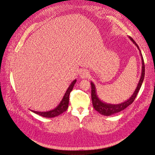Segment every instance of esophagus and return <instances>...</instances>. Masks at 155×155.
I'll use <instances>...</instances> for the list:
<instances>
[{
	"mask_svg": "<svg viewBox=\"0 0 155 155\" xmlns=\"http://www.w3.org/2000/svg\"><path fill=\"white\" fill-rule=\"evenodd\" d=\"M79 75L81 78H87L88 75V72L86 70H81L79 72Z\"/></svg>",
	"mask_w": 155,
	"mask_h": 155,
	"instance_id": "1",
	"label": "esophagus"
}]
</instances>
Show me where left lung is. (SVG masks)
I'll return each mask as SVG.
<instances>
[{
	"label": "left lung",
	"instance_id": "8db88e82",
	"mask_svg": "<svg viewBox=\"0 0 155 155\" xmlns=\"http://www.w3.org/2000/svg\"><path fill=\"white\" fill-rule=\"evenodd\" d=\"M129 38L130 39V41L137 46V48H139V50L140 51L139 46L137 45L136 42L133 40V38L129 37ZM140 54L141 56V59H142V72H141L140 78L139 83L137 84L135 91L134 92V93L133 94L132 96L130 97L129 99H128L127 101H124V103H122L120 104H107V103H104V102L101 101L99 98H98L97 94L96 88H95L94 83L93 82H91V98H92V102H93V107L94 108V109L97 111H98L100 114L104 115V116H110L111 114L119 113V112L124 110V108H126L128 106H129L130 104H131L133 103V101H134V99H135V98L137 97L138 92H139V91L140 90L141 85L143 84L144 77V71H145V68H144V62L143 60V57L142 54H141L140 51Z\"/></svg>",
	"mask_w": 155,
	"mask_h": 155
}]
</instances>
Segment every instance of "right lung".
I'll list each match as a JSON object with an SVG mask.
<instances>
[{
	"mask_svg": "<svg viewBox=\"0 0 155 155\" xmlns=\"http://www.w3.org/2000/svg\"><path fill=\"white\" fill-rule=\"evenodd\" d=\"M77 80H74L72 82L70 86L68 88L67 91H66V93L64 95L63 98L61 101L58 106L56 107L54 109L51 110L50 111H47V112H38V111H35V110H31L33 113L37 114L38 115H41V116L46 117V118H52L54 117L58 116L62 113H64V111L67 110L68 107V103H69V95H70L71 92L72 91V88L74 87V85L75 84Z\"/></svg>",
	"mask_w": 155,
	"mask_h": 155,
	"instance_id": "add662e5",
	"label": "right lung"
}]
</instances>
